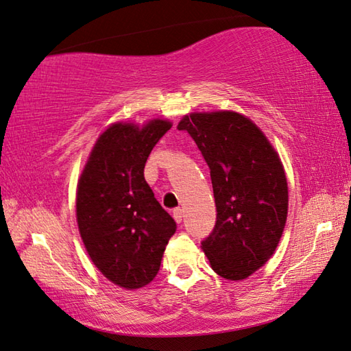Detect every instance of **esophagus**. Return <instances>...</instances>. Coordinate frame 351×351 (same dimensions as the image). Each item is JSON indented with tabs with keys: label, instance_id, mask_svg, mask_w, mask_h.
Listing matches in <instances>:
<instances>
[{
	"label": "esophagus",
	"instance_id": "34e87169",
	"mask_svg": "<svg viewBox=\"0 0 351 351\" xmlns=\"http://www.w3.org/2000/svg\"><path fill=\"white\" fill-rule=\"evenodd\" d=\"M173 217H175V221L178 223H181L182 222V210L181 208H175L173 210Z\"/></svg>",
	"mask_w": 351,
	"mask_h": 351
}]
</instances>
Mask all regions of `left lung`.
Listing matches in <instances>:
<instances>
[{"instance_id": "1", "label": "left lung", "mask_w": 351, "mask_h": 351, "mask_svg": "<svg viewBox=\"0 0 351 351\" xmlns=\"http://www.w3.org/2000/svg\"><path fill=\"white\" fill-rule=\"evenodd\" d=\"M189 132L210 167L216 225L201 245L213 271L243 280L276 251L287 217V181L262 130L237 112L185 115Z\"/></svg>"}]
</instances>
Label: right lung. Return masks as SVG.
Listing matches in <instances>:
<instances>
[{
    "mask_svg": "<svg viewBox=\"0 0 351 351\" xmlns=\"http://www.w3.org/2000/svg\"><path fill=\"white\" fill-rule=\"evenodd\" d=\"M171 125L108 128L77 185V223L94 265L112 283L138 289L155 278L176 222L144 180V166Z\"/></svg>",
    "mask_w": 351,
    "mask_h": 351,
    "instance_id": "right-lung-1",
    "label": "right lung"
}]
</instances>
